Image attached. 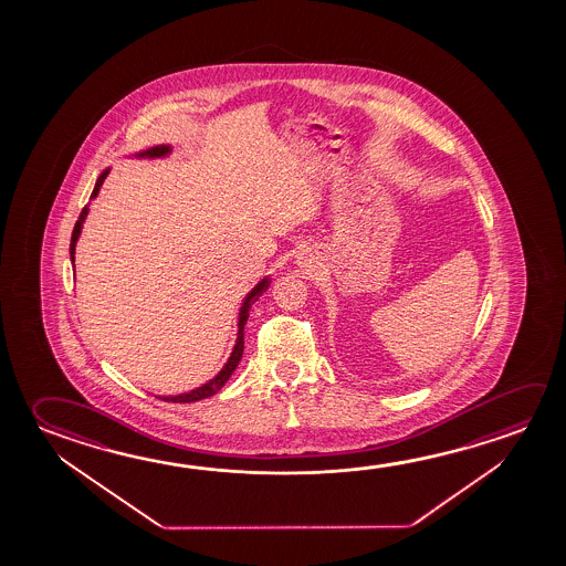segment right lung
<instances>
[{
  "label": "right lung",
  "mask_w": 566,
  "mask_h": 566,
  "mask_svg": "<svg viewBox=\"0 0 566 566\" xmlns=\"http://www.w3.org/2000/svg\"><path fill=\"white\" fill-rule=\"evenodd\" d=\"M169 151H171V146H164V144H161V146H154V148L146 149V151H139L136 156H138V158H164ZM108 171H111V169H104L101 177L96 179V186H94L91 199H94V197L98 195V191H101V187H103L104 179L108 176ZM86 214H88V205H84L83 211L78 214V221H76L75 229H73V237H71V249H69V251H71V260H73V262H75L76 241H78V237H81V229H83ZM269 284V279L260 280L259 284L252 287L251 294L244 297L241 314H239V334H237V343H234L231 357H229V361L224 363L223 369L217 373L209 382L201 385L199 389L189 390V392L176 395V397H159V399L166 400V402H195V400L213 397L217 390L223 389L224 382L229 380V377H231L234 369H237V365L241 363L242 352H244V324H247V319H249V310H251L252 304L262 296V292H266Z\"/></svg>",
  "instance_id": "add662e5"
}]
</instances>
